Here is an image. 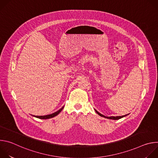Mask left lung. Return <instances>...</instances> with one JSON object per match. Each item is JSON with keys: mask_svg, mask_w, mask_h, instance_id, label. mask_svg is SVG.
<instances>
[{"mask_svg": "<svg viewBox=\"0 0 158 158\" xmlns=\"http://www.w3.org/2000/svg\"><path fill=\"white\" fill-rule=\"evenodd\" d=\"M95 110V111L96 112V113L98 114V115H99L100 116H101V117H104V118H107V119H112V120H118V119H121V118H124V117H125V116H126L127 115H128V114H126V115H124V116H104L103 114H101V113H99V112L98 111V110H96V109H94Z\"/></svg>", "mask_w": 158, "mask_h": 158, "instance_id": "8db88e82", "label": "left lung"}]
</instances>
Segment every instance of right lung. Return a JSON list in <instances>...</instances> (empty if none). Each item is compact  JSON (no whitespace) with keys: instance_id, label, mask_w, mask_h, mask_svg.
Instances as JSON below:
<instances>
[{"instance_id":"obj_1","label":"right lung","mask_w":158,"mask_h":158,"mask_svg":"<svg viewBox=\"0 0 158 158\" xmlns=\"http://www.w3.org/2000/svg\"><path fill=\"white\" fill-rule=\"evenodd\" d=\"M64 108V106L62 107H61L59 110H58L57 111L54 112V113L52 114H48V115H46V116H33L35 118H37L39 119H50V118H52L56 116H57L60 112L62 111V110Z\"/></svg>"}]
</instances>
